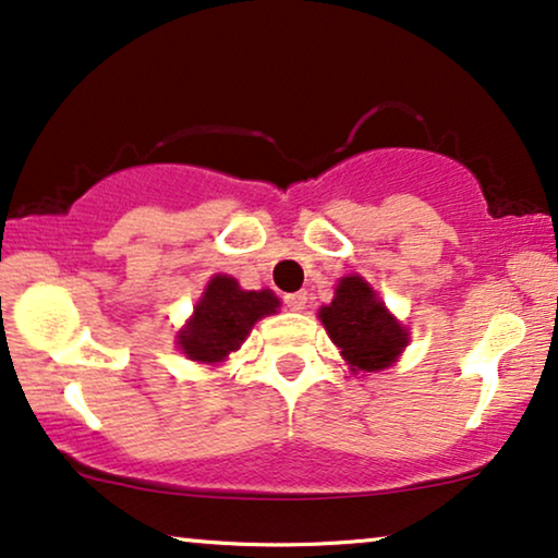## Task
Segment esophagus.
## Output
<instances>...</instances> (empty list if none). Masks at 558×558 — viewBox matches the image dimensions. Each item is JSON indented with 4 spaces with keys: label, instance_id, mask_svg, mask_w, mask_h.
<instances>
[{
    "label": "esophagus",
    "instance_id": "obj_1",
    "mask_svg": "<svg viewBox=\"0 0 558 558\" xmlns=\"http://www.w3.org/2000/svg\"><path fill=\"white\" fill-rule=\"evenodd\" d=\"M306 301H308V293L306 291L286 295V303H288V308H291V311H303V308H306Z\"/></svg>",
    "mask_w": 558,
    "mask_h": 558
}]
</instances>
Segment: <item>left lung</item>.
Here are the masks:
<instances>
[{
    "instance_id": "1",
    "label": "left lung",
    "mask_w": 558,
    "mask_h": 558,
    "mask_svg": "<svg viewBox=\"0 0 558 558\" xmlns=\"http://www.w3.org/2000/svg\"><path fill=\"white\" fill-rule=\"evenodd\" d=\"M318 318L354 375L380 373L408 347L405 326L360 275L339 280L333 301L322 306Z\"/></svg>"
}]
</instances>
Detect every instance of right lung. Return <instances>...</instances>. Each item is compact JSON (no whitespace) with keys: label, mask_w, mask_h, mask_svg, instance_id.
Masks as SVG:
<instances>
[{"label":"right lung","mask_w":558,"mask_h":558,"mask_svg":"<svg viewBox=\"0 0 558 558\" xmlns=\"http://www.w3.org/2000/svg\"><path fill=\"white\" fill-rule=\"evenodd\" d=\"M278 308L272 291H242L229 275H214L189 324L178 331V347L193 362L217 365L242 347L259 318Z\"/></svg>","instance_id":"right-lung-1"}]
</instances>
